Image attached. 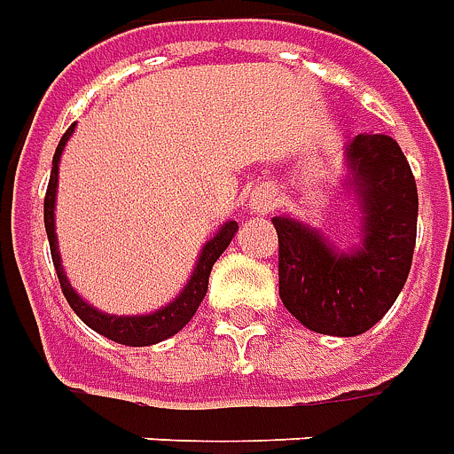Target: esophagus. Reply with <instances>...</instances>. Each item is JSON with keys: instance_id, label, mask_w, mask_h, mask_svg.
<instances>
[{"instance_id": "34e87169", "label": "esophagus", "mask_w": 454, "mask_h": 454, "mask_svg": "<svg viewBox=\"0 0 454 454\" xmlns=\"http://www.w3.org/2000/svg\"><path fill=\"white\" fill-rule=\"evenodd\" d=\"M251 213L268 215L278 205V191L273 186H259L249 198Z\"/></svg>"}]
</instances>
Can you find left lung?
Returning <instances> with one entry per match:
<instances>
[{"label": "left lung", "instance_id": "left-lung-1", "mask_svg": "<svg viewBox=\"0 0 454 454\" xmlns=\"http://www.w3.org/2000/svg\"><path fill=\"white\" fill-rule=\"evenodd\" d=\"M343 159V186L358 203L356 247L339 249L297 217H273L280 300L297 322L326 336L372 329L402 293L416 247L419 193L396 140L356 135Z\"/></svg>", "mask_w": 454, "mask_h": 454}]
</instances>
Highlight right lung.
I'll return each instance as SVG.
<instances>
[{"label": "right lung", "mask_w": 454, "mask_h": 454, "mask_svg": "<svg viewBox=\"0 0 454 454\" xmlns=\"http://www.w3.org/2000/svg\"><path fill=\"white\" fill-rule=\"evenodd\" d=\"M74 125L69 128L62 140H59L55 157H52V171H51V184H48V193H45V205H43V215H45V231H48V241H51V254L52 263H55V273L59 278V287H62V295L67 297L69 307L74 309L82 322L87 324L89 329H94L96 333H101L106 339L122 343V346H152L159 340L168 339L178 333L193 319L195 309L203 302L205 293H207V278L213 270L215 261L223 256V251L230 247V241L234 239V234L239 230V224L230 220L224 223L220 230L215 231L213 239L205 241L200 256L195 261V268L184 290L178 293L174 300L164 307H159L150 314H132V317H118V314H106L101 309H96L77 295V290L69 286L67 273L62 268V259H59L58 249V234H55V195H58V171H59V157L65 152V145L72 137Z\"/></svg>", "instance_id": "obj_1"}]
</instances>
